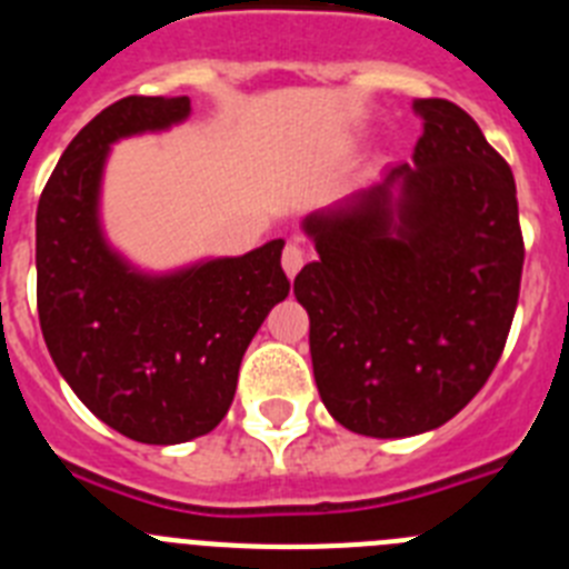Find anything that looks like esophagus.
I'll return each instance as SVG.
<instances>
[{"mask_svg":"<svg viewBox=\"0 0 569 569\" xmlns=\"http://www.w3.org/2000/svg\"><path fill=\"white\" fill-rule=\"evenodd\" d=\"M305 261H308V248L299 244V241H288V244H284V253H281V268H284V273L293 279V276L305 268Z\"/></svg>","mask_w":569,"mask_h":569,"instance_id":"esophagus-1","label":"esophagus"}]
</instances>
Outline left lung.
<instances>
[{"label": "left lung", "mask_w": 569, "mask_h": 569, "mask_svg": "<svg viewBox=\"0 0 569 569\" xmlns=\"http://www.w3.org/2000/svg\"><path fill=\"white\" fill-rule=\"evenodd\" d=\"M413 164L310 213L293 281L319 396L347 430L405 439L453 419L499 365L525 239L510 164L447 99L413 102Z\"/></svg>", "instance_id": "obj_1"}]
</instances>
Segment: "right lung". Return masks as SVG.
I'll use <instances>...</instances> for the list:
<instances>
[{"label": "right lung", "mask_w": 569, "mask_h": 569, "mask_svg": "<svg viewBox=\"0 0 569 569\" xmlns=\"http://www.w3.org/2000/svg\"><path fill=\"white\" fill-rule=\"evenodd\" d=\"M188 113V97L113 102L73 136L37 208V308L50 359L90 413L144 445L190 441L224 419L241 356L290 293L281 239L170 276L136 273L102 239L110 144Z\"/></svg>", "instance_id": "obj_1"}]
</instances>
